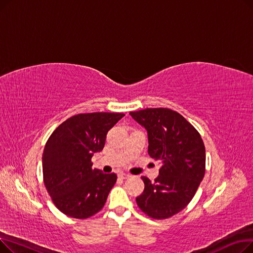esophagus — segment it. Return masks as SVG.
I'll list each match as a JSON object with an SVG mask.
<instances>
[{"mask_svg": "<svg viewBox=\"0 0 253 253\" xmlns=\"http://www.w3.org/2000/svg\"><path fill=\"white\" fill-rule=\"evenodd\" d=\"M120 177L123 178V179H127V178L131 177V175H130V174H127V173H121V174H120Z\"/></svg>", "mask_w": 253, "mask_h": 253, "instance_id": "34e87169", "label": "esophagus"}]
</instances>
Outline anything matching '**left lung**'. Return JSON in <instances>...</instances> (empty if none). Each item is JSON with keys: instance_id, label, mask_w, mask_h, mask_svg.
<instances>
[{"instance_id": "8db88e82", "label": "left lung", "mask_w": 253, "mask_h": 253, "mask_svg": "<svg viewBox=\"0 0 253 253\" xmlns=\"http://www.w3.org/2000/svg\"><path fill=\"white\" fill-rule=\"evenodd\" d=\"M130 115L148 131L149 155L161 161L154 182L141 177L144 190L136 203L154 219L169 218L187 207L204 177V142L197 129L175 111L145 109Z\"/></svg>"}]
</instances>
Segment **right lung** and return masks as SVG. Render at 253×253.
<instances>
[{
  "label": "right lung",
  "mask_w": 253,
  "mask_h": 253,
  "mask_svg": "<svg viewBox=\"0 0 253 253\" xmlns=\"http://www.w3.org/2000/svg\"><path fill=\"white\" fill-rule=\"evenodd\" d=\"M124 116L78 114L65 120L48 138L43 152V179L52 202L63 214L86 219L103 208L117 175L92 168L91 158L102 151L109 130Z\"/></svg>",
  "instance_id": "right-lung-1"
}]
</instances>
